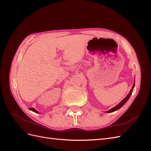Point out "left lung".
I'll return each instance as SVG.
<instances>
[{
  "label": "left lung",
  "mask_w": 151,
  "mask_h": 151,
  "mask_svg": "<svg viewBox=\"0 0 151 151\" xmlns=\"http://www.w3.org/2000/svg\"><path fill=\"white\" fill-rule=\"evenodd\" d=\"M134 86H135V82H134V84L133 86H132V89H131V90L130 91V93H129V94H128L127 96L124 99H123L119 104H117L116 106H115V107H113L111 109H109V110L106 111V113H111V112H113V111H116V110H118V109H119L120 108H122L123 106V105H124L126 103V102L128 101V99H129V98L130 97V96H131V94L132 93V91H133V89L134 88Z\"/></svg>",
  "instance_id": "left-lung-1"
}]
</instances>
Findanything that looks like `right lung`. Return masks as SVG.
Listing matches in <instances>:
<instances>
[{
    "mask_svg": "<svg viewBox=\"0 0 151 151\" xmlns=\"http://www.w3.org/2000/svg\"><path fill=\"white\" fill-rule=\"evenodd\" d=\"M31 111H33V112H35V113H39L37 110H36V109H35V108H29Z\"/></svg>",
    "mask_w": 151,
    "mask_h": 151,
    "instance_id": "add662e5",
    "label": "right lung"
}]
</instances>
